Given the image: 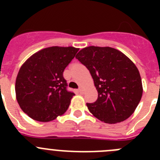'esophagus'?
Here are the masks:
<instances>
[{
  "mask_svg": "<svg viewBox=\"0 0 160 160\" xmlns=\"http://www.w3.org/2000/svg\"><path fill=\"white\" fill-rule=\"evenodd\" d=\"M78 92L79 93H82L83 92V88H82V87H80V88L78 89Z\"/></svg>",
  "mask_w": 160,
  "mask_h": 160,
  "instance_id": "34e87169",
  "label": "esophagus"
}]
</instances>
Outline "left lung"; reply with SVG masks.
Segmentation results:
<instances>
[{
	"mask_svg": "<svg viewBox=\"0 0 160 160\" xmlns=\"http://www.w3.org/2000/svg\"><path fill=\"white\" fill-rule=\"evenodd\" d=\"M76 58L84 65L94 79L98 99L87 103L90 113L106 123H117L129 118L142 95L140 73L134 62L114 49L88 46Z\"/></svg>",
	"mask_w": 160,
	"mask_h": 160,
	"instance_id": "8db88e82",
	"label": "left lung"
}]
</instances>
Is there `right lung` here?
Returning <instances> with one entry per match:
<instances>
[{
  "mask_svg": "<svg viewBox=\"0 0 160 160\" xmlns=\"http://www.w3.org/2000/svg\"><path fill=\"white\" fill-rule=\"evenodd\" d=\"M78 50L73 46L45 48L22 64L15 92L20 107L28 116L47 122L67 111L75 94L66 90L63 71Z\"/></svg>",
  "mask_w": 160,
  "mask_h": 160,
  "instance_id": "obj_1",
  "label": "right lung"
}]
</instances>
